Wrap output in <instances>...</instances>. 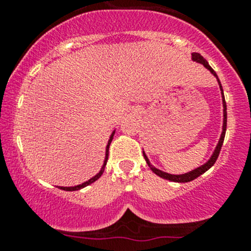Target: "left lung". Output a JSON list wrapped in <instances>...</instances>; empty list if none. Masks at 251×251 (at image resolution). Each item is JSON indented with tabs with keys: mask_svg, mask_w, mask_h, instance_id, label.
I'll use <instances>...</instances> for the list:
<instances>
[{
	"mask_svg": "<svg viewBox=\"0 0 251 251\" xmlns=\"http://www.w3.org/2000/svg\"><path fill=\"white\" fill-rule=\"evenodd\" d=\"M192 60H193V62H197V63H201V65H204V67L206 68V69L209 70V72L211 73V74L214 75L215 77H216L217 82H219V86H220V90H221L222 107H224V123H222L221 136H220V140H219V142H217V144H216V147H215L214 151H212L211 156H210V158L207 159L206 161H205L203 165L198 166V168H196V169H194V170H191V171H188V173H184V174L174 175V174L165 173V171H163V170H159L158 168H155V166H154V165H151V161H149V159H148V156H147L146 151H143L144 159H146L147 164H148V166H149V168H151V170L153 171L154 174L158 175V176L161 177V178L169 179V181H171V182H178V183H186V182L193 181V179H196L197 177H199V176H201V175H203L204 173H206V171L209 170V169L211 168V166L214 165L215 163H216L217 158H219L220 151H221V147H222V144H224L225 135H226V127H227V107H226V100H225L224 90H222V86H221V82H220V80H219V76H217L216 73L214 72V69H212V68L210 67L209 63H207L206 60H205L204 58L201 57V54H199V53H197V52L192 53Z\"/></svg>",
	"mask_w": 251,
	"mask_h": 251,
	"instance_id": "obj_1",
	"label": "left lung"
}]
</instances>
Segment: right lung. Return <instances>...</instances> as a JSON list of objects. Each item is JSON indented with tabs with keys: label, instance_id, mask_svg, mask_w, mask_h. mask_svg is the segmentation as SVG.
I'll list each match as a JSON object with an SVG mask.
<instances>
[{
	"label": "right lung",
	"instance_id": "add662e5",
	"mask_svg": "<svg viewBox=\"0 0 251 251\" xmlns=\"http://www.w3.org/2000/svg\"><path fill=\"white\" fill-rule=\"evenodd\" d=\"M114 135H115V130H114L113 132H111V135H110L109 140H108V144H107V147H105V158H104V161H103V165H102V168H100V173L96 174L95 176L91 177V178H90V179H87V181L82 182V183H80V184H76V186H73V187H59V188H60V189H63V191H69V192H73V191H78V189L85 188L86 186H90L91 183H93V182H95V181H97V179L100 178V176H102V174L104 173L105 165H107V161H108V155H109V146H110L111 141H113Z\"/></svg>",
	"mask_w": 251,
	"mask_h": 251
}]
</instances>
